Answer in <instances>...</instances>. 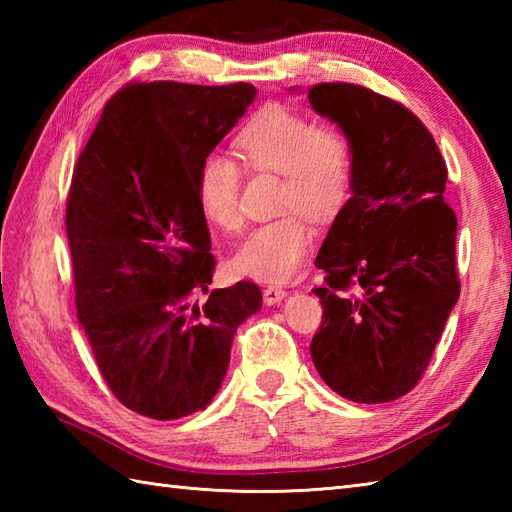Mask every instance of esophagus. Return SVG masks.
I'll use <instances>...</instances> for the list:
<instances>
[{"label": "esophagus", "instance_id": "esophagus-1", "mask_svg": "<svg viewBox=\"0 0 512 512\" xmlns=\"http://www.w3.org/2000/svg\"><path fill=\"white\" fill-rule=\"evenodd\" d=\"M286 295H288L286 288H281V286H268V288L264 290V301L268 303V306H275V303L284 301Z\"/></svg>", "mask_w": 512, "mask_h": 512}]
</instances>
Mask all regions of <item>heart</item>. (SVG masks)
<instances>
[{
    "instance_id": "obj_1",
    "label": "heart",
    "mask_w": 512,
    "mask_h": 512,
    "mask_svg": "<svg viewBox=\"0 0 512 512\" xmlns=\"http://www.w3.org/2000/svg\"><path fill=\"white\" fill-rule=\"evenodd\" d=\"M235 147L244 165L281 173L279 206L299 209L325 220L345 204L354 178V149L341 129L319 127L312 116L270 103L239 129ZM242 169L237 162L211 151L195 173V198L204 222L217 231H235L239 215ZM299 211L255 226L228 262L244 279L281 284L295 279L310 255L314 233Z\"/></svg>"
}]
</instances>
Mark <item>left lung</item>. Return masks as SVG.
<instances>
[{
  "label": "left lung",
  "instance_id": "8db88e82",
  "mask_svg": "<svg viewBox=\"0 0 512 512\" xmlns=\"http://www.w3.org/2000/svg\"><path fill=\"white\" fill-rule=\"evenodd\" d=\"M354 149L352 198L317 255L328 273L310 343L325 385L352 402H389L418 385L460 297L458 217L444 202L447 165L405 105L354 83L308 90ZM362 288L358 298L344 292Z\"/></svg>",
  "mask_w": 512,
  "mask_h": 512
}]
</instances>
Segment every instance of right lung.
<instances>
[{
    "mask_svg": "<svg viewBox=\"0 0 512 512\" xmlns=\"http://www.w3.org/2000/svg\"><path fill=\"white\" fill-rule=\"evenodd\" d=\"M255 94L250 83H129L76 160L65 206L76 317L107 387L140 416L209 405L237 328L262 308L253 281L192 301L215 270L195 173Z\"/></svg>",
    "mask_w": 512,
    "mask_h": 512,
    "instance_id": "add662e5",
    "label": "right lung"
}]
</instances>
